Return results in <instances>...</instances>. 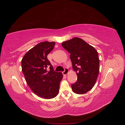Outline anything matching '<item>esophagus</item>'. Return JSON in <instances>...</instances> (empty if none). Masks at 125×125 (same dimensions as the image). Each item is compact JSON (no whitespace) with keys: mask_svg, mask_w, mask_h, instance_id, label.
Returning a JSON list of instances; mask_svg holds the SVG:
<instances>
[{"mask_svg":"<svg viewBox=\"0 0 125 125\" xmlns=\"http://www.w3.org/2000/svg\"><path fill=\"white\" fill-rule=\"evenodd\" d=\"M68 72H69L68 69L67 68H66V69H65V70H64V71L62 72V74H63V75H66L68 73Z\"/></svg>","mask_w":125,"mask_h":125,"instance_id":"obj_1","label":"esophagus"}]
</instances>
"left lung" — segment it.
I'll use <instances>...</instances> for the list:
<instances>
[{
    "instance_id": "1",
    "label": "left lung",
    "mask_w": 125,
    "mask_h": 125,
    "mask_svg": "<svg viewBox=\"0 0 125 125\" xmlns=\"http://www.w3.org/2000/svg\"><path fill=\"white\" fill-rule=\"evenodd\" d=\"M62 46L70 54L73 68L76 72L77 81L71 85L75 93L88 92L95 85L100 70V60L96 50L79 37L63 42Z\"/></svg>"
}]
</instances>
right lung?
<instances>
[{"instance_id": "obj_1", "label": "right lung", "mask_w": 125, "mask_h": 125, "mask_svg": "<svg viewBox=\"0 0 125 125\" xmlns=\"http://www.w3.org/2000/svg\"><path fill=\"white\" fill-rule=\"evenodd\" d=\"M55 44V42H41L26 52L21 60L22 71L26 83L36 95L45 99L57 95L63 77L62 73L54 71L47 59V56Z\"/></svg>"}]
</instances>
